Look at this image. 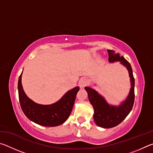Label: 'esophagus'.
Wrapping results in <instances>:
<instances>
[{
  "instance_id": "1",
  "label": "esophagus",
  "mask_w": 153,
  "mask_h": 153,
  "mask_svg": "<svg viewBox=\"0 0 153 153\" xmlns=\"http://www.w3.org/2000/svg\"><path fill=\"white\" fill-rule=\"evenodd\" d=\"M88 84H89V81L86 78H82L80 79L79 82V86L81 88L86 86L87 85H88Z\"/></svg>"
}]
</instances>
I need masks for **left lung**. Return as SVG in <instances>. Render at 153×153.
I'll list each match as a JSON object with an SVG mask.
<instances>
[{
    "instance_id": "1",
    "label": "left lung",
    "mask_w": 153,
    "mask_h": 153,
    "mask_svg": "<svg viewBox=\"0 0 153 153\" xmlns=\"http://www.w3.org/2000/svg\"><path fill=\"white\" fill-rule=\"evenodd\" d=\"M108 61L115 62L120 61L128 69L131 80V89L127 99L120 107L108 105L105 100L94 90L90 87H85L88 92V98L94 110V120L97 125L104 128H111L117 126L125 120L132 109L135 94H134V77L131 65L118 53L113 50H108Z\"/></svg>"
}]
</instances>
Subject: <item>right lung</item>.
Instances as JSON below:
<instances>
[{
    "label": "right lung",
    "mask_w": 153,
    "mask_h": 153,
    "mask_svg": "<svg viewBox=\"0 0 153 153\" xmlns=\"http://www.w3.org/2000/svg\"><path fill=\"white\" fill-rule=\"evenodd\" d=\"M22 74L18 81V92L21 107L25 116L40 126L54 127L65 121L72 111L79 87L67 92L58 102L50 105H42L30 100L23 90Z\"/></svg>",
    "instance_id": "add662e5"
}]
</instances>
